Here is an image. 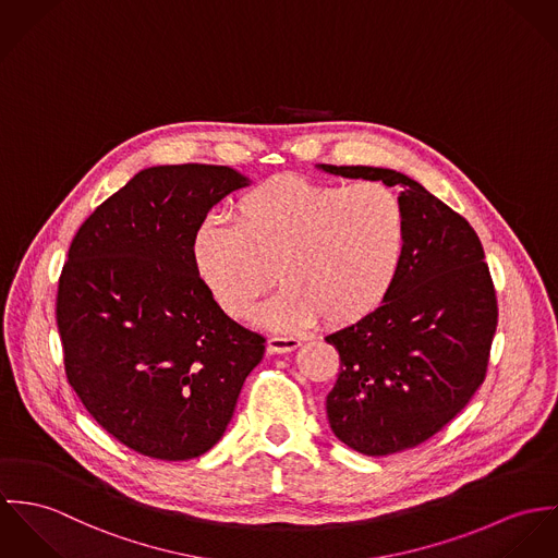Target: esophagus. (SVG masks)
<instances>
[{"label":"esophagus","mask_w":558,"mask_h":558,"mask_svg":"<svg viewBox=\"0 0 558 558\" xmlns=\"http://www.w3.org/2000/svg\"><path fill=\"white\" fill-rule=\"evenodd\" d=\"M300 344H302V340L295 338V336H271V338L267 340V351H269L271 355H276V353H291V351H295Z\"/></svg>","instance_id":"esophagus-1"}]
</instances>
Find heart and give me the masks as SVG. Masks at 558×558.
Here are the masks:
<instances>
[{"instance_id":"1","label":"heart","mask_w":558,"mask_h":558,"mask_svg":"<svg viewBox=\"0 0 558 558\" xmlns=\"http://www.w3.org/2000/svg\"><path fill=\"white\" fill-rule=\"evenodd\" d=\"M404 242L407 216L391 187L278 175L235 201L233 222L205 218L196 227L192 263L233 318L248 314L276 274L284 287L258 310L263 325L293 329L323 316L342 327L385 300Z\"/></svg>"}]
</instances>
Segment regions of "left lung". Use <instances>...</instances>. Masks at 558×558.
Listing matches in <instances>:
<instances>
[{"mask_svg": "<svg viewBox=\"0 0 558 558\" xmlns=\"http://www.w3.org/2000/svg\"><path fill=\"white\" fill-rule=\"evenodd\" d=\"M323 171L400 187L407 242L383 304L325 340L340 353L327 396L333 434L364 456H389L447 426L486 378L498 308L473 227L415 180L376 167Z\"/></svg>", "mask_w": 558, "mask_h": 558, "instance_id": "1", "label": "left lung"}]
</instances>
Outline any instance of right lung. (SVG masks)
Wrapping results in <instances>:
<instances>
[{
    "instance_id": "obj_1",
    "label": "right lung",
    "mask_w": 558,
    "mask_h": 558,
    "mask_svg": "<svg viewBox=\"0 0 558 558\" xmlns=\"http://www.w3.org/2000/svg\"><path fill=\"white\" fill-rule=\"evenodd\" d=\"M248 180L214 165L151 167L76 231L58 287L63 368L87 413L125 447L190 460L227 430L265 338L198 278L192 235Z\"/></svg>"
}]
</instances>
